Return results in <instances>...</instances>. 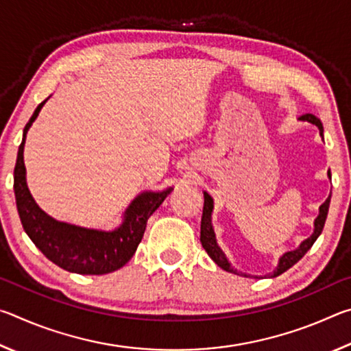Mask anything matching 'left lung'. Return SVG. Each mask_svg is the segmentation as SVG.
Wrapping results in <instances>:
<instances>
[{
  "label": "left lung",
  "mask_w": 351,
  "mask_h": 351,
  "mask_svg": "<svg viewBox=\"0 0 351 351\" xmlns=\"http://www.w3.org/2000/svg\"><path fill=\"white\" fill-rule=\"evenodd\" d=\"M300 121H306L313 123V125H316L320 132V136H324V127H322V122H320V119H317L314 114H304L299 117ZM328 176L331 178V173L328 171ZM330 199H331V193L330 197L325 199V203L319 207V215L317 218L314 219V232L308 237L306 240H304L299 245V247H295L294 251H288L285 252L280 258H278V265L277 268L272 272V277H277L283 274L285 271H288L291 266L295 265L297 261H299L304 255L310 251L311 246L314 245V241L317 240V237L322 234V229L325 226V219L326 215H328V207H330ZM212 210H213V199L212 197L207 192H204V207H203V217H201V245L206 249V252L209 254V257L215 261V263L219 266V268H223L224 271L228 272H235L237 274V269H234L232 266H230L229 260L226 258L224 252L221 251V247L218 246L217 239H215V232H213V228H212ZM246 276V274H245Z\"/></svg>",
  "instance_id": "8db88e82"
}]
</instances>
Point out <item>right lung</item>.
<instances>
[{
    "label": "right lung",
    "instance_id": "add662e5",
    "mask_svg": "<svg viewBox=\"0 0 351 351\" xmlns=\"http://www.w3.org/2000/svg\"><path fill=\"white\" fill-rule=\"evenodd\" d=\"M46 100L35 108L32 117L23 130V141L16 154L14 192L23 229L34 245L45 254V257L60 268L83 276L108 274L122 268L133 257L144 237L147 219L167 198L171 187L162 192L139 193L127 207L122 224L114 230L82 228V226L57 221L47 215L45 210L40 209L29 192L25 158H23L27 130L37 119Z\"/></svg>",
    "mask_w": 351,
    "mask_h": 351
}]
</instances>
